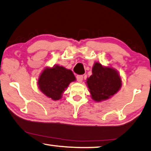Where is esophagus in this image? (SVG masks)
Here are the masks:
<instances>
[{
    "instance_id": "1",
    "label": "esophagus",
    "mask_w": 151,
    "mask_h": 151,
    "mask_svg": "<svg viewBox=\"0 0 151 151\" xmlns=\"http://www.w3.org/2000/svg\"><path fill=\"white\" fill-rule=\"evenodd\" d=\"M76 78H77V81L78 82L81 83L83 80V76H76Z\"/></svg>"
}]
</instances>
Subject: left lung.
I'll return each instance as SVG.
<instances>
[{
	"label": "left lung",
	"mask_w": 151,
	"mask_h": 151,
	"mask_svg": "<svg viewBox=\"0 0 151 151\" xmlns=\"http://www.w3.org/2000/svg\"><path fill=\"white\" fill-rule=\"evenodd\" d=\"M92 75L87 78L86 84L91 96L95 101L108 100L121 89L122 80L119 72L112 67H106L95 62Z\"/></svg>",
	"instance_id": "1"
}]
</instances>
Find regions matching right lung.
Listing matches in <instances>:
<instances>
[{"label":"right lung","mask_w":151,"mask_h":151,"mask_svg":"<svg viewBox=\"0 0 151 151\" xmlns=\"http://www.w3.org/2000/svg\"><path fill=\"white\" fill-rule=\"evenodd\" d=\"M71 70L60 65L46 67L39 76L38 88L48 98L58 101L71 82L76 81Z\"/></svg>","instance_id":"add662e5"}]
</instances>
